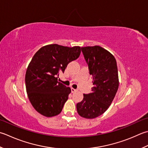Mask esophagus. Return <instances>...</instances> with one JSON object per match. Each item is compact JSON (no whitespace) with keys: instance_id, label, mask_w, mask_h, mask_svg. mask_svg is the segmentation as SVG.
<instances>
[{"instance_id":"esophagus-1","label":"esophagus","mask_w":148,"mask_h":148,"mask_svg":"<svg viewBox=\"0 0 148 148\" xmlns=\"http://www.w3.org/2000/svg\"><path fill=\"white\" fill-rule=\"evenodd\" d=\"M77 91V89H74V88H71V92H72V93H74V92Z\"/></svg>"}]
</instances>
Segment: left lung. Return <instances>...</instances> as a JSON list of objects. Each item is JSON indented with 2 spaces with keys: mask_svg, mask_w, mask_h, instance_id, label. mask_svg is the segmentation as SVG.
I'll use <instances>...</instances> for the list:
<instances>
[{
  "mask_svg": "<svg viewBox=\"0 0 148 148\" xmlns=\"http://www.w3.org/2000/svg\"><path fill=\"white\" fill-rule=\"evenodd\" d=\"M89 73L92 76V92L83 94V99L77 103L78 114L86 119L102 115L110 105L119 87L118 70L115 58L100 46L82 47Z\"/></svg>",
  "mask_w": 148,
  "mask_h": 148,
  "instance_id": "left-lung-1",
  "label": "left lung"
}]
</instances>
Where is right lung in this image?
<instances>
[{
  "label": "right lung",
  "mask_w": 148,
  "mask_h": 148,
  "mask_svg": "<svg viewBox=\"0 0 148 148\" xmlns=\"http://www.w3.org/2000/svg\"><path fill=\"white\" fill-rule=\"evenodd\" d=\"M80 53L79 46L51 44L43 46L34 55L26 71L25 83L29 99L40 114L50 117L62 112L71 90L58 82V77Z\"/></svg>",
  "instance_id": "obj_1"
}]
</instances>
